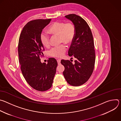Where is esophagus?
Wrapping results in <instances>:
<instances>
[{"label": "esophagus", "mask_w": 121, "mask_h": 121, "mask_svg": "<svg viewBox=\"0 0 121 121\" xmlns=\"http://www.w3.org/2000/svg\"><path fill=\"white\" fill-rule=\"evenodd\" d=\"M57 63H58V65H60V62H61V60H60V59H57Z\"/></svg>", "instance_id": "esophagus-1"}]
</instances>
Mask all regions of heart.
Instances as JSON below:
<instances>
[{"label":"heart","instance_id":"heart-1","mask_svg":"<svg viewBox=\"0 0 121 121\" xmlns=\"http://www.w3.org/2000/svg\"><path fill=\"white\" fill-rule=\"evenodd\" d=\"M47 31L51 35L58 36L60 43L69 44L74 39L76 28L74 24L70 22L65 23L63 22H56L48 27ZM40 40L44 47H48L50 46V38L46 34L43 32L40 34ZM66 50V46L61 44L52 48L49 51V54L52 57L60 58L64 55Z\"/></svg>","mask_w":121,"mask_h":121}]
</instances>
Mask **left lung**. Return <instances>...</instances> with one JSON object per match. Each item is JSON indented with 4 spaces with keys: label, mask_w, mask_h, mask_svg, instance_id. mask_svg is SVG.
Wrapping results in <instances>:
<instances>
[{
    "label": "left lung",
    "mask_w": 121,
    "mask_h": 121,
    "mask_svg": "<svg viewBox=\"0 0 121 121\" xmlns=\"http://www.w3.org/2000/svg\"><path fill=\"white\" fill-rule=\"evenodd\" d=\"M65 17L76 28L75 37L68 54L77 59L74 64L65 60H61V63L65 67L63 75L67 82L73 86H79L89 80L94 70L95 52L93 35L89 25L81 17L71 14Z\"/></svg>",
    "instance_id": "1"
}]
</instances>
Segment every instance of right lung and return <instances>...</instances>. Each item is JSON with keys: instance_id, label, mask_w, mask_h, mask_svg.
Segmentation results:
<instances>
[{"instance_id": "right-lung-1", "label": "right lung", "mask_w": 121, "mask_h": 121, "mask_svg": "<svg viewBox=\"0 0 121 121\" xmlns=\"http://www.w3.org/2000/svg\"><path fill=\"white\" fill-rule=\"evenodd\" d=\"M51 19H38L28 22L20 34L18 43L19 62L22 74L31 87L40 91H46L52 86L57 62L49 58L48 63H42L43 46L40 40L43 29Z\"/></svg>"}]
</instances>
